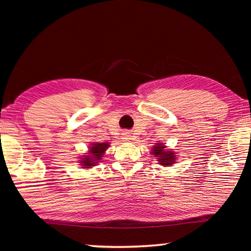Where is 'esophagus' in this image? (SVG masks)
Here are the masks:
<instances>
[{"instance_id":"34e87169","label":"esophagus","mask_w":251,"mask_h":251,"mask_svg":"<svg viewBox=\"0 0 251 251\" xmlns=\"http://www.w3.org/2000/svg\"><path fill=\"white\" fill-rule=\"evenodd\" d=\"M131 137H133V136H131L130 133H128V131H125V133L123 134V139H125L126 142H128V141H130V139H133Z\"/></svg>"}]
</instances>
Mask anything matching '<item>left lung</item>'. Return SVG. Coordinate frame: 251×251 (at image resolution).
I'll return each instance as SVG.
<instances>
[{"label": "left lung", "instance_id": "8db88e82", "mask_svg": "<svg viewBox=\"0 0 251 251\" xmlns=\"http://www.w3.org/2000/svg\"><path fill=\"white\" fill-rule=\"evenodd\" d=\"M152 155L158 157L159 164L164 165V166H168L175 163V154L173 151H167L165 150V145L163 144H157V146L152 148Z\"/></svg>", "mask_w": 251, "mask_h": 251}]
</instances>
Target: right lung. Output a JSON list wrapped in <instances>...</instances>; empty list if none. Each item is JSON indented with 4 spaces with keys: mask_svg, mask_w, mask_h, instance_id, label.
Returning <instances> with one entry per match:
<instances>
[{
    "mask_svg": "<svg viewBox=\"0 0 251 251\" xmlns=\"http://www.w3.org/2000/svg\"><path fill=\"white\" fill-rule=\"evenodd\" d=\"M108 143L93 144L88 155L85 156V158H82L80 164L83 165L84 168H91L92 166H95L97 161L100 160L101 157H103L104 151H106V148H108Z\"/></svg>",
    "mask_w": 251,
    "mask_h": 251,
    "instance_id": "add662e5",
    "label": "right lung"
}]
</instances>
